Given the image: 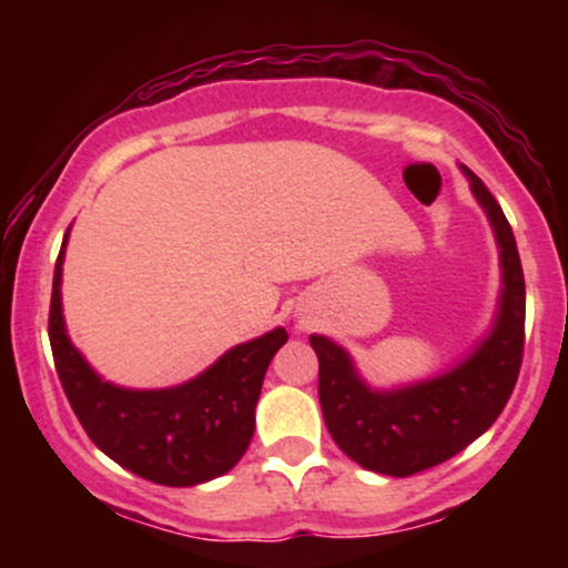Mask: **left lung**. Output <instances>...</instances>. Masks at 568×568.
Masks as SVG:
<instances>
[{"mask_svg": "<svg viewBox=\"0 0 568 568\" xmlns=\"http://www.w3.org/2000/svg\"><path fill=\"white\" fill-rule=\"evenodd\" d=\"M467 175L497 232L505 280L497 325L478 352L433 382L371 393L352 371L347 352L325 336H310L321 361L317 397L325 427L336 446L366 470L406 478L452 459L497 422L518 382L526 344L524 266L499 202L478 175Z\"/></svg>", "mask_w": 568, "mask_h": 568, "instance_id": "8db88e82", "label": "left lung"}]
</instances>
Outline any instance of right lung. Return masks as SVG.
Returning <instances> with one entry per match:
<instances>
[{"mask_svg": "<svg viewBox=\"0 0 568 568\" xmlns=\"http://www.w3.org/2000/svg\"><path fill=\"white\" fill-rule=\"evenodd\" d=\"M69 237V232H67ZM61 253L50 296V347L58 379L88 438L116 465L160 486H197L230 473L253 438L266 368L285 328L240 344L197 379L173 389H120L101 382L71 347L61 315Z\"/></svg>", "mask_w": 568, "mask_h": 568, "instance_id": "add662e5", "label": "right lung"}]
</instances>
